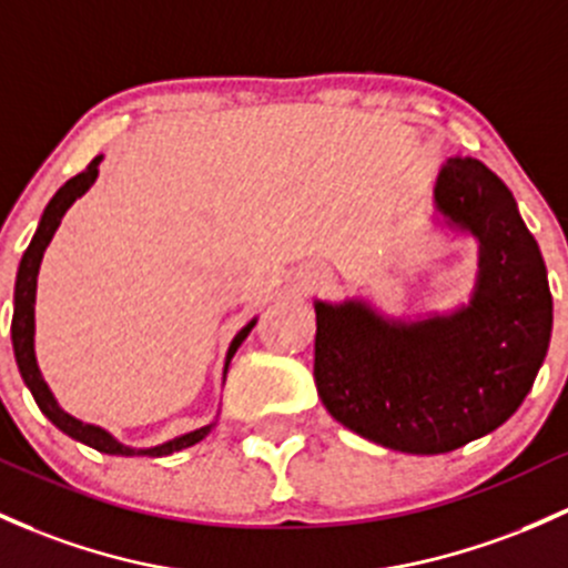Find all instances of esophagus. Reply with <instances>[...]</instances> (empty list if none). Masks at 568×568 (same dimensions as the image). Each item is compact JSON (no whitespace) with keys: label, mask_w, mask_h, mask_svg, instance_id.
<instances>
[{"label":"esophagus","mask_w":568,"mask_h":568,"mask_svg":"<svg viewBox=\"0 0 568 568\" xmlns=\"http://www.w3.org/2000/svg\"><path fill=\"white\" fill-rule=\"evenodd\" d=\"M322 278H325V273H322V271H311V282H322Z\"/></svg>","instance_id":"1"}]
</instances>
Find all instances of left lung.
<instances>
[{"label":"left lung","instance_id":"8db88e82","mask_svg":"<svg viewBox=\"0 0 568 568\" xmlns=\"http://www.w3.org/2000/svg\"><path fill=\"white\" fill-rule=\"evenodd\" d=\"M433 205L479 243L471 301L419 320H389L359 297L314 303L322 404L344 428L408 455L453 453L504 425L552 331L545 260L504 181L474 156H449Z\"/></svg>","mask_w":568,"mask_h":568}]
</instances>
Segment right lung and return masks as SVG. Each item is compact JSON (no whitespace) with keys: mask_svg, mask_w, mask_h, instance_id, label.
<instances>
[{"mask_svg":"<svg viewBox=\"0 0 568 568\" xmlns=\"http://www.w3.org/2000/svg\"><path fill=\"white\" fill-rule=\"evenodd\" d=\"M100 162H102V154L94 156V160H91V164L87 170H83V173H78L75 179L67 181V184L59 189L57 194H53L51 203H48L45 211H42L38 233H34L32 243H29V248L23 252L21 265H18V276H16L13 325H10V335H13L16 363H18V371H21L23 382H27V387L32 389V395H34V400H38L40 412L45 414V417L51 419V423L57 425L59 430L67 433L70 438H75V442L87 444V447H94L97 453H105V455H124V457H132V455H145V457L173 455V453H181V449H186V447H194L197 442H203V438L209 436L216 423L203 425V428H197V430L181 433V436L170 438V442L156 444V447H140V449L138 447H126V444H121L119 438L111 436V433H108L105 428H100V425L83 423V419L67 414L64 408L57 404V398H53L51 387H48L45 379H42L38 355H34V297H38V273H40L42 254H45L48 243H51L53 233H57L59 224H62V216L67 213V209H70V205L75 203L81 194H87L89 186L97 181V175H100ZM254 325H257V316H254V320L248 322L246 327H241V331H237L233 344H230V349H227V357H224V376H227L230 359H233L237 346L246 341V335L252 333Z\"/></svg>","mask_w":568,"mask_h":568,"instance_id":"obj_1","label":"right lung"}]
</instances>
